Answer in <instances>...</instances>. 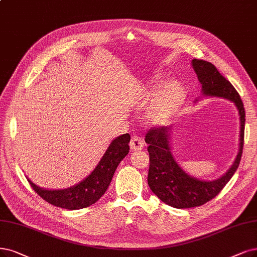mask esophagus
<instances>
[{"label": "esophagus", "instance_id": "1", "mask_svg": "<svg viewBox=\"0 0 257 257\" xmlns=\"http://www.w3.org/2000/svg\"><path fill=\"white\" fill-rule=\"evenodd\" d=\"M144 147V141L142 140L140 137L134 136L130 140V149L131 150H141Z\"/></svg>", "mask_w": 257, "mask_h": 257}]
</instances>
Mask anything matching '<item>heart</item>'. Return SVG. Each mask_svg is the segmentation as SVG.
Segmentation results:
<instances>
[{
	"instance_id": "heart-1",
	"label": "heart",
	"mask_w": 257,
	"mask_h": 257,
	"mask_svg": "<svg viewBox=\"0 0 257 257\" xmlns=\"http://www.w3.org/2000/svg\"><path fill=\"white\" fill-rule=\"evenodd\" d=\"M182 98V90L177 83L166 84L147 112L148 122L156 126L165 125L176 114Z\"/></svg>"
}]
</instances>
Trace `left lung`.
<instances>
[{"instance_id": "1", "label": "left lung", "mask_w": 257, "mask_h": 257, "mask_svg": "<svg viewBox=\"0 0 257 257\" xmlns=\"http://www.w3.org/2000/svg\"><path fill=\"white\" fill-rule=\"evenodd\" d=\"M192 64L198 80L202 84L203 94L227 98L235 102L240 116L239 153L225 175L214 181H202L189 177L175 161L169 144L172 127H151L145 137L150 162L148 185L161 201L176 208L200 206L215 198L238 168L243 148L245 113L238 92L211 62L194 59Z\"/></svg>"}]
</instances>
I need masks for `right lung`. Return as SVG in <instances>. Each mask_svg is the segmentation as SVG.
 <instances>
[{"mask_svg":"<svg viewBox=\"0 0 257 257\" xmlns=\"http://www.w3.org/2000/svg\"><path fill=\"white\" fill-rule=\"evenodd\" d=\"M129 142L130 136L128 134L113 140L96 168L77 185L59 191H50L35 185L30 179L28 182L43 200L55 206L66 210L88 207L99 200V198L106 193L116 167L129 153Z\"/></svg>","mask_w":257,"mask_h":257,"instance_id":"add662e5","label":"right lung"}]
</instances>
